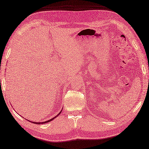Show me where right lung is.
I'll list each match as a JSON object with an SVG mask.
<instances>
[{"instance_id": "obj_1", "label": "right lung", "mask_w": 149, "mask_h": 149, "mask_svg": "<svg viewBox=\"0 0 149 149\" xmlns=\"http://www.w3.org/2000/svg\"><path fill=\"white\" fill-rule=\"evenodd\" d=\"M61 113V111H60L59 113V114H58V115H56L55 117H54V118H52V119H50V120H47V121H45V122H32V121H29V122H32V123H36V124H43V123H47V122H50V121H52V120H54V119L55 118H56V117H57V116H58L59 115V114L60 113Z\"/></svg>"}]
</instances>
